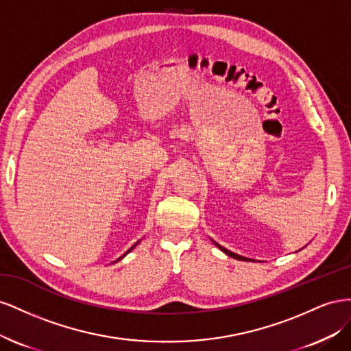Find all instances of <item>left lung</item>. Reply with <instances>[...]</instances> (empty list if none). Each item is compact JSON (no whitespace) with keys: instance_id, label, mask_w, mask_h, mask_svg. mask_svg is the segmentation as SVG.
I'll use <instances>...</instances> for the list:
<instances>
[{"instance_id":"1","label":"left lung","mask_w":351,"mask_h":351,"mask_svg":"<svg viewBox=\"0 0 351 351\" xmlns=\"http://www.w3.org/2000/svg\"><path fill=\"white\" fill-rule=\"evenodd\" d=\"M215 243V241H213ZM220 250H222V252L225 253V254H228L229 257H234V258H238V260H244V262H253V260H250V258H247V257H243V256H239V254H235V253H232V252H229V250H226L225 247H222V245H219L217 243H215Z\"/></svg>"}]
</instances>
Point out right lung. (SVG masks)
<instances>
[{"mask_svg": "<svg viewBox=\"0 0 351 351\" xmlns=\"http://www.w3.org/2000/svg\"><path fill=\"white\" fill-rule=\"evenodd\" d=\"M138 243H139V241H138ZM138 243H136V244H138ZM136 244H134V245H132V247H131V248H129V250H128V252H126V253H125V254H123V256H122V257H119V258H117V260H120V258H123V257H125V256H126V254H128V253H129V252H132V250H134V248H135V247H136Z\"/></svg>", "mask_w": 351, "mask_h": 351, "instance_id": "1", "label": "right lung"}]
</instances>
